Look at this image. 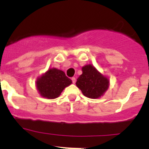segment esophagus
Returning <instances> with one entry per match:
<instances>
[{
    "label": "esophagus",
    "instance_id": "1",
    "mask_svg": "<svg viewBox=\"0 0 149 149\" xmlns=\"http://www.w3.org/2000/svg\"><path fill=\"white\" fill-rule=\"evenodd\" d=\"M72 83H73V84H75V82H76V78H75V77H72Z\"/></svg>",
    "mask_w": 149,
    "mask_h": 149
}]
</instances>
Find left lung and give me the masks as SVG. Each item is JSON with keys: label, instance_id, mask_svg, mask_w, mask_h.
<instances>
[{"label": "left lung", "instance_id": "left-lung-1", "mask_svg": "<svg viewBox=\"0 0 149 149\" xmlns=\"http://www.w3.org/2000/svg\"><path fill=\"white\" fill-rule=\"evenodd\" d=\"M82 72L77 79L76 86L81 89L84 95L93 99L103 96L109 88V79L92 64L83 66Z\"/></svg>", "mask_w": 149, "mask_h": 149}]
</instances>
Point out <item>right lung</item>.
I'll use <instances>...</instances> for the list:
<instances>
[{
  "label": "right lung",
  "instance_id": "1",
  "mask_svg": "<svg viewBox=\"0 0 149 149\" xmlns=\"http://www.w3.org/2000/svg\"><path fill=\"white\" fill-rule=\"evenodd\" d=\"M72 83V80L65 76V72L52 68L36 79V86L42 97L54 99L59 97L63 89Z\"/></svg>",
  "mask_w": 149,
  "mask_h": 149
}]
</instances>
